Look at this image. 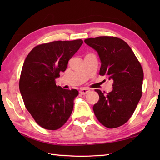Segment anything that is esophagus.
<instances>
[{
  "label": "esophagus",
  "instance_id": "esophagus-1",
  "mask_svg": "<svg viewBox=\"0 0 160 160\" xmlns=\"http://www.w3.org/2000/svg\"><path fill=\"white\" fill-rule=\"evenodd\" d=\"M90 91V90H89V89L84 88H81V89H80V93L82 94H88Z\"/></svg>",
  "mask_w": 160,
  "mask_h": 160
}]
</instances>
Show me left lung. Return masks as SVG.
I'll return each instance as SVG.
<instances>
[{"label": "left lung", "instance_id": "left-lung-1", "mask_svg": "<svg viewBox=\"0 0 160 160\" xmlns=\"http://www.w3.org/2000/svg\"><path fill=\"white\" fill-rule=\"evenodd\" d=\"M85 42L98 53L102 63L99 75H107L113 81L110 92L95 90L99 99L93 106L94 114L107 128H117L129 120L141 98V65L128 44L119 38L99 37Z\"/></svg>", "mask_w": 160, "mask_h": 160}]
</instances>
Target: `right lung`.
Masks as SVG:
<instances>
[{
    "mask_svg": "<svg viewBox=\"0 0 160 160\" xmlns=\"http://www.w3.org/2000/svg\"><path fill=\"white\" fill-rule=\"evenodd\" d=\"M82 43L77 39L38 45L25 58L19 88L27 109L42 128L57 130L71 115L78 91L56 86L55 80Z\"/></svg>",
    "mask_w": 160,
    "mask_h": 160,
    "instance_id": "obj_1",
    "label": "right lung"
}]
</instances>
